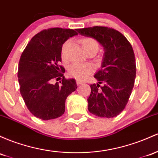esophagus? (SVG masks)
I'll return each mask as SVG.
<instances>
[{
  "mask_svg": "<svg viewBox=\"0 0 158 158\" xmlns=\"http://www.w3.org/2000/svg\"><path fill=\"white\" fill-rule=\"evenodd\" d=\"M82 83H84V81L80 80V79H77V80H76V84H77L78 85H79L82 84Z\"/></svg>",
  "mask_w": 158,
  "mask_h": 158,
  "instance_id": "34e87169",
  "label": "esophagus"
}]
</instances>
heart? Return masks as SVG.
Returning <instances> with one entry per match:
<instances>
[{
    "instance_id": "heart-1",
    "label": "heart",
    "mask_w": 158,
    "mask_h": 158,
    "mask_svg": "<svg viewBox=\"0 0 158 158\" xmlns=\"http://www.w3.org/2000/svg\"><path fill=\"white\" fill-rule=\"evenodd\" d=\"M81 43L83 49L85 52H87L88 50L94 49L98 51L99 48V43L96 40L93 39L91 37H84L81 40ZM69 42H66L62 46L61 54L62 56H64L65 55V50L68 46ZM94 67L91 64H83L76 63L72 64L70 67H69L68 72L69 74L73 77L76 78V79H84L85 78L87 77L90 73L93 72Z\"/></svg>"
}]
</instances>
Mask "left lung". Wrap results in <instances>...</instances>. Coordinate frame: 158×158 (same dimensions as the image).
Returning <instances> with one entry per match:
<instances>
[{"instance_id": "left-lung-1", "label": "left lung", "mask_w": 158, "mask_h": 158, "mask_svg": "<svg viewBox=\"0 0 158 158\" xmlns=\"http://www.w3.org/2000/svg\"><path fill=\"white\" fill-rule=\"evenodd\" d=\"M77 31L96 40L104 49L101 68L94 75L98 82L90 85L88 110L100 118L115 117L125 108L134 85L136 67L132 46L119 31L108 27Z\"/></svg>"}]
</instances>
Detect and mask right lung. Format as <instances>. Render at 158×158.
I'll return each instance as SVG.
<instances>
[{"instance_id": "right-lung-1", "label": "right lung", "mask_w": 158, "mask_h": 158, "mask_svg": "<svg viewBox=\"0 0 158 158\" xmlns=\"http://www.w3.org/2000/svg\"><path fill=\"white\" fill-rule=\"evenodd\" d=\"M76 29L52 27L34 36L21 55L18 69L20 93L27 109L42 120L64 113L66 99L77 88L74 79H67L61 61L62 46L77 35ZM62 79L53 84L52 80Z\"/></svg>"}]
</instances>
